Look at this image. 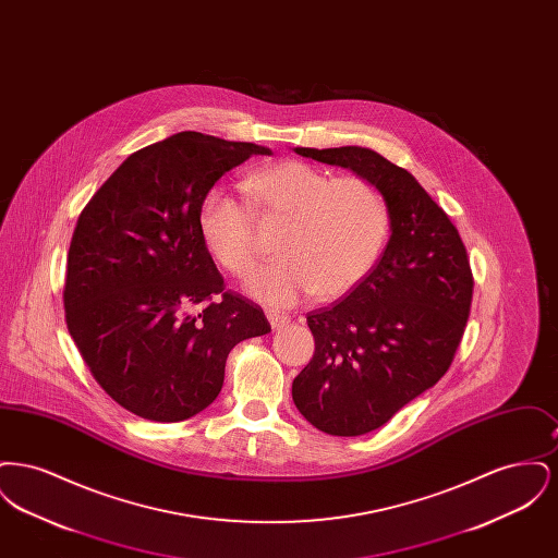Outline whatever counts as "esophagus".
Here are the masks:
<instances>
[{
	"label": "esophagus",
	"mask_w": 558,
	"mask_h": 558,
	"mask_svg": "<svg viewBox=\"0 0 558 558\" xmlns=\"http://www.w3.org/2000/svg\"><path fill=\"white\" fill-rule=\"evenodd\" d=\"M266 316L267 319H269V326H271L274 330H280V328L289 326V322H291V316H287V314H280V312H274V310L266 312Z\"/></svg>",
	"instance_id": "esophagus-1"
}]
</instances>
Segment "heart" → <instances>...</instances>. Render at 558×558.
Wrapping results in <instances>:
<instances>
[{
	"label": "heart",
	"mask_w": 558,
	"mask_h": 558,
	"mask_svg": "<svg viewBox=\"0 0 558 558\" xmlns=\"http://www.w3.org/2000/svg\"><path fill=\"white\" fill-rule=\"evenodd\" d=\"M244 190L259 211L287 221L278 259L257 267L244 291L259 303L287 307L314 292L335 299L357 287L376 266L389 236L380 190L360 175L330 178L303 160H280L253 171ZM198 230L215 262L234 276L255 264L253 219L234 194L213 187L198 209Z\"/></svg>",
	"instance_id": "heart-1"
}]
</instances>
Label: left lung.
<instances>
[{
    "label": "left lung",
    "instance_id": "8db88e82",
    "mask_svg": "<svg viewBox=\"0 0 558 558\" xmlns=\"http://www.w3.org/2000/svg\"><path fill=\"white\" fill-rule=\"evenodd\" d=\"M351 169L380 190L389 240L371 274L332 307L307 314L316 339L292 380L312 425L355 437L385 425L450 368L473 299L466 248L450 217L412 173L371 148H294Z\"/></svg>",
    "mask_w": 558,
    "mask_h": 558
}]
</instances>
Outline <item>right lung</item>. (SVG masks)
Listing matches in <instances>:
<instances>
[{"label": "right lung", "mask_w": 558, "mask_h": 558, "mask_svg": "<svg viewBox=\"0 0 558 558\" xmlns=\"http://www.w3.org/2000/svg\"><path fill=\"white\" fill-rule=\"evenodd\" d=\"M253 155L271 150L173 133L123 160L77 219L66 326L98 385L135 416L180 423L203 412L228 353L271 330L259 305L223 292L198 230L205 194ZM196 304L204 310L192 315Z\"/></svg>", "instance_id": "1"}]
</instances>
